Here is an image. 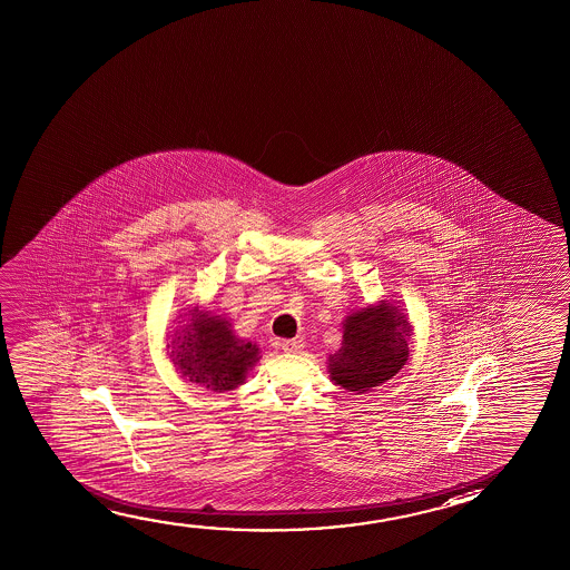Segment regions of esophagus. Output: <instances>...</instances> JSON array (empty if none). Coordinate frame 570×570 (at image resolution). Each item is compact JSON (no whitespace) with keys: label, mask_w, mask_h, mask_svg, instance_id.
<instances>
[{"label":"esophagus","mask_w":570,"mask_h":570,"mask_svg":"<svg viewBox=\"0 0 570 570\" xmlns=\"http://www.w3.org/2000/svg\"><path fill=\"white\" fill-rule=\"evenodd\" d=\"M304 347H306V341L302 337L289 338V341L282 343V348H284L286 353H299Z\"/></svg>","instance_id":"34e87169"}]
</instances>
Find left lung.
I'll use <instances>...</instances> for the list:
<instances>
[{
    "label": "left lung",
    "instance_id": "obj_1",
    "mask_svg": "<svg viewBox=\"0 0 570 570\" xmlns=\"http://www.w3.org/2000/svg\"><path fill=\"white\" fill-rule=\"evenodd\" d=\"M412 331L407 315L389 299L348 314L341 348L327 358L331 382L355 394L384 384L407 361Z\"/></svg>",
    "mask_w": 570,
    "mask_h": 570
}]
</instances>
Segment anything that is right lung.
<instances>
[{
    "mask_svg": "<svg viewBox=\"0 0 570 570\" xmlns=\"http://www.w3.org/2000/svg\"><path fill=\"white\" fill-rule=\"evenodd\" d=\"M180 327L168 335V356L181 376L212 392L239 389L261 358L258 345L235 335L223 315L186 307Z\"/></svg>",
    "mask_w": 570,
    "mask_h": 570,
    "instance_id": "add662e5",
    "label": "right lung"
}]
</instances>
